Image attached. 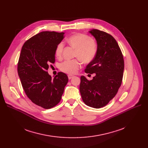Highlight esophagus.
Masks as SVG:
<instances>
[{
	"label": "esophagus",
	"mask_w": 148,
	"mask_h": 148,
	"mask_svg": "<svg viewBox=\"0 0 148 148\" xmlns=\"http://www.w3.org/2000/svg\"><path fill=\"white\" fill-rule=\"evenodd\" d=\"M68 79L70 80V79H71L72 78H73L74 75H68Z\"/></svg>",
	"instance_id": "34e87169"
}]
</instances>
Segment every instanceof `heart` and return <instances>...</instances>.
<instances>
[{"label": "heart", "mask_w": 148, "mask_h": 148, "mask_svg": "<svg viewBox=\"0 0 148 148\" xmlns=\"http://www.w3.org/2000/svg\"><path fill=\"white\" fill-rule=\"evenodd\" d=\"M67 42L75 49L74 57L77 59L65 60L60 64L59 68L62 72L69 74H75L82 67V61L84 63H89L95 58L97 53V45L95 41L88 35L82 33H76L69 36ZM64 45L59 42L54 50L57 58L60 59L63 54Z\"/></svg>", "instance_id": "heart-1"}]
</instances>
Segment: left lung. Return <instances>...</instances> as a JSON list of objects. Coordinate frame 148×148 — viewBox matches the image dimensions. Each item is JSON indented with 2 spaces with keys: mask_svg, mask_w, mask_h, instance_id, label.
<instances>
[{
  "mask_svg": "<svg viewBox=\"0 0 148 148\" xmlns=\"http://www.w3.org/2000/svg\"><path fill=\"white\" fill-rule=\"evenodd\" d=\"M97 42L95 58L86 66L84 72L95 74L92 80L81 76L80 92L87 106L99 108L106 106L121 86L124 60L119 46L109 34L98 29L89 32Z\"/></svg>",
  "mask_w": 148,
  "mask_h": 148,
  "instance_id": "1",
  "label": "left lung"
}]
</instances>
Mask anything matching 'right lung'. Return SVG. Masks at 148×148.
Segmentation results:
<instances>
[{
	"mask_svg": "<svg viewBox=\"0 0 148 148\" xmlns=\"http://www.w3.org/2000/svg\"><path fill=\"white\" fill-rule=\"evenodd\" d=\"M64 34L44 31L31 37L23 44L18 62V74L26 95L45 109L59 104L68 82L64 73L59 72L52 79L47 71L55 62L54 50Z\"/></svg>",
	"mask_w": 148,
	"mask_h": 148,
	"instance_id": "1",
	"label": "right lung"
}]
</instances>
